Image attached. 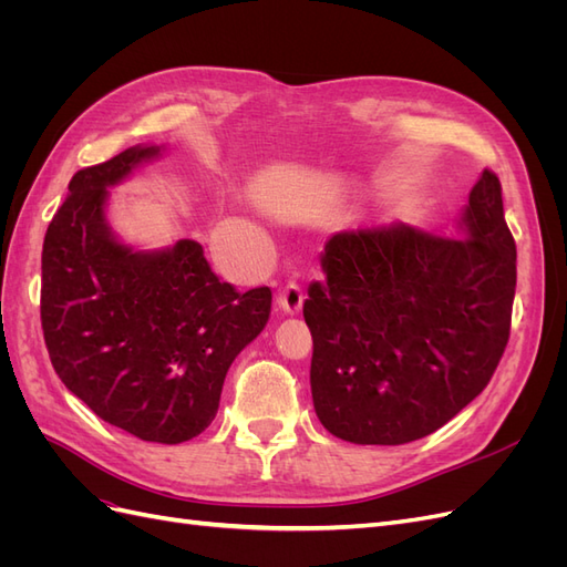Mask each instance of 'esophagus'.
Returning <instances> with one entry per match:
<instances>
[{"instance_id": "esophagus-1", "label": "esophagus", "mask_w": 567, "mask_h": 567, "mask_svg": "<svg viewBox=\"0 0 567 567\" xmlns=\"http://www.w3.org/2000/svg\"><path fill=\"white\" fill-rule=\"evenodd\" d=\"M302 300H305V293L300 284L296 281H288L277 293V307L284 315H298L302 310Z\"/></svg>"}]
</instances>
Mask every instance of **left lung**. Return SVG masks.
<instances>
[{
  "instance_id": "left-lung-1",
  "label": "left lung",
  "mask_w": 567,
  "mask_h": 567,
  "mask_svg": "<svg viewBox=\"0 0 567 567\" xmlns=\"http://www.w3.org/2000/svg\"><path fill=\"white\" fill-rule=\"evenodd\" d=\"M466 236L409 225L340 231L307 288L312 400L354 444L435 433L483 392L511 336L516 241L502 184L485 169L461 217Z\"/></svg>"
}]
</instances>
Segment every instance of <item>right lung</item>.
Segmentation results:
<instances>
[{
	"label": "right lung",
	"instance_id": "1",
	"mask_svg": "<svg viewBox=\"0 0 567 567\" xmlns=\"http://www.w3.org/2000/svg\"><path fill=\"white\" fill-rule=\"evenodd\" d=\"M158 151L132 146L73 175L44 234L40 319L59 379L99 419L179 444L213 423L231 362L269 319L271 290L219 281L188 238L161 252L115 241L106 186Z\"/></svg>",
	"mask_w": 567,
	"mask_h": 567
}]
</instances>
